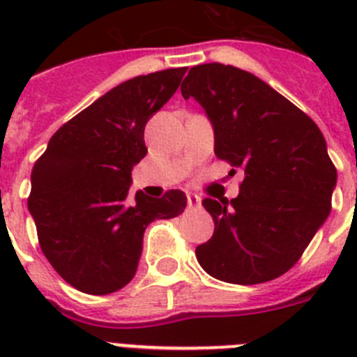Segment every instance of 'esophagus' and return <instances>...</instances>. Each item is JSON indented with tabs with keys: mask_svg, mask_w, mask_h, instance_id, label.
Instances as JSON below:
<instances>
[{
	"mask_svg": "<svg viewBox=\"0 0 357 357\" xmlns=\"http://www.w3.org/2000/svg\"><path fill=\"white\" fill-rule=\"evenodd\" d=\"M200 206H202L200 197H198V195H195V193H189L188 195V207H189V209H198Z\"/></svg>",
	"mask_w": 357,
	"mask_h": 357,
	"instance_id": "34e87169",
	"label": "esophagus"
}]
</instances>
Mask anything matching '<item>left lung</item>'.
<instances>
[{"label": "left lung", "instance_id": "8db88e82", "mask_svg": "<svg viewBox=\"0 0 357 357\" xmlns=\"http://www.w3.org/2000/svg\"><path fill=\"white\" fill-rule=\"evenodd\" d=\"M181 91L213 123L218 159L245 173L236 198L202 202L214 234L197 247L198 263L230 284L277 279L331 213L338 175L324 134L266 82L234 66H195Z\"/></svg>", "mask_w": 357, "mask_h": 357}]
</instances>
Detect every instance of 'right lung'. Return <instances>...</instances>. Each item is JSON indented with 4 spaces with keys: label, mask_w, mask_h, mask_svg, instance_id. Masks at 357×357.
I'll return each mask as SVG.
<instances>
[{
    "label": "right lung",
    "mask_w": 357,
    "mask_h": 357,
    "mask_svg": "<svg viewBox=\"0 0 357 357\" xmlns=\"http://www.w3.org/2000/svg\"><path fill=\"white\" fill-rule=\"evenodd\" d=\"M184 73L164 69L116 85L64 123L33 164L28 211L40 250L78 291L109 295L127 286L146 227L184 213L188 198L178 189L128 198L132 168L148 151L144 127Z\"/></svg>",
    "instance_id": "obj_1"
}]
</instances>
